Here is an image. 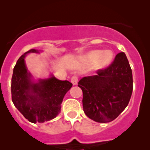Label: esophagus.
Wrapping results in <instances>:
<instances>
[{
	"label": "esophagus",
	"mask_w": 150,
	"mask_h": 150,
	"mask_svg": "<svg viewBox=\"0 0 150 150\" xmlns=\"http://www.w3.org/2000/svg\"><path fill=\"white\" fill-rule=\"evenodd\" d=\"M71 83H72V84L74 85V86H75V85L77 84V83H78V77L76 76H72V78H71Z\"/></svg>",
	"instance_id": "esophagus-1"
}]
</instances>
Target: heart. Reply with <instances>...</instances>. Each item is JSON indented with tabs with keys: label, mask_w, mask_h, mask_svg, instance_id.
<instances>
[{
	"label": "heart",
	"mask_w": 150,
	"mask_h": 150,
	"mask_svg": "<svg viewBox=\"0 0 150 150\" xmlns=\"http://www.w3.org/2000/svg\"><path fill=\"white\" fill-rule=\"evenodd\" d=\"M113 56V52L110 50L104 51L99 50H92L78 57L76 66L86 67L95 64V68H103L112 62Z\"/></svg>",
	"instance_id": "heart-1"
}]
</instances>
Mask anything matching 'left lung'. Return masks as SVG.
<instances>
[{
	"label": "left lung",
	"instance_id": "left-lung-1",
	"mask_svg": "<svg viewBox=\"0 0 150 150\" xmlns=\"http://www.w3.org/2000/svg\"><path fill=\"white\" fill-rule=\"evenodd\" d=\"M96 73L78 83L83 93V110L97 122H110L129 103L133 90L132 68L125 54L120 52L109 67Z\"/></svg>",
	"mask_w": 150,
	"mask_h": 150
}]
</instances>
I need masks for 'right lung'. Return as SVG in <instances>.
Instances as JSON below:
<instances>
[{"instance_id": "add662e5", "label": "right lung", "mask_w": 150, "mask_h": 150, "mask_svg": "<svg viewBox=\"0 0 150 150\" xmlns=\"http://www.w3.org/2000/svg\"><path fill=\"white\" fill-rule=\"evenodd\" d=\"M30 50L18 59L12 76V100L18 110L32 123L48 122L58 116L64 97L73 84L59 80L53 75L34 81L28 71L25 58L29 53H39Z\"/></svg>"}]
</instances>
